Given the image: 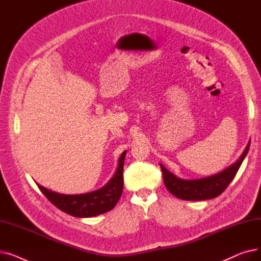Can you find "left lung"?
<instances>
[{
    "label": "left lung",
    "mask_w": 261,
    "mask_h": 261,
    "mask_svg": "<svg viewBox=\"0 0 261 261\" xmlns=\"http://www.w3.org/2000/svg\"><path fill=\"white\" fill-rule=\"evenodd\" d=\"M251 141H249L248 146L245 147L244 151L240 155V158L223 171L216 173L211 176L203 177V179L197 180H184L180 179L169 170L165 168V166L161 165V169L163 172L164 184L170 193L179 199L187 200V201H201L214 199L221 195L229 183L234 179L237 171L239 170L244 158L248 154L250 149Z\"/></svg>",
    "instance_id": "obj_1"
}]
</instances>
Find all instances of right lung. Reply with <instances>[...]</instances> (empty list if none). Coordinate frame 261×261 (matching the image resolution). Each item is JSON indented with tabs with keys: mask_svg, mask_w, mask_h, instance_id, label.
<instances>
[{
	"mask_svg": "<svg viewBox=\"0 0 261 261\" xmlns=\"http://www.w3.org/2000/svg\"><path fill=\"white\" fill-rule=\"evenodd\" d=\"M127 153L123 151L118 160V165L111 180L101 188L81 195H63L55 193L37 183L43 195L60 211L78 218H89L105 214L115 207L123 186V162Z\"/></svg>",
	"mask_w": 261,
	"mask_h": 261,
	"instance_id": "obj_1",
	"label": "right lung"
}]
</instances>
